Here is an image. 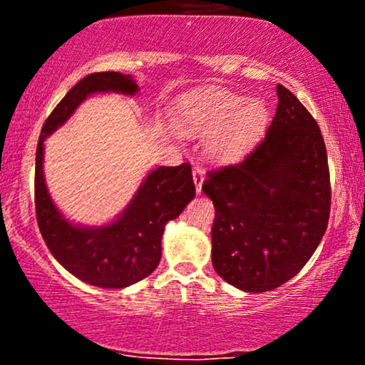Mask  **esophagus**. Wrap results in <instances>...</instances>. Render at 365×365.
Instances as JSON below:
<instances>
[{"instance_id": "1", "label": "esophagus", "mask_w": 365, "mask_h": 365, "mask_svg": "<svg viewBox=\"0 0 365 365\" xmlns=\"http://www.w3.org/2000/svg\"><path fill=\"white\" fill-rule=\"evenodd\" d=\"M192 177H194L197 194H200V192H202V183H204V171L199 170V168H195L194 173H192Z\"/></svg>"}]
</instances>
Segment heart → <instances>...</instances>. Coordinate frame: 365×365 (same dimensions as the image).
Instances as JSON below:
<instances>
[{
    "label": "heart",
    "instance_id": "obj_1",
    "mask_svg": "<svg viewBox=\"0 0 365 365\" xmlns=\"http://www.w3.org/2000/svg\"><path fill=\"white\" fill-rule=\"evenodd\" d=\"M269 121L266 103L245 101L223 91L190 94L180 103L177 125L192 137H207L206 156L220 165L242 159L259 140Z\"/></svg>",
    "mask_w": 365,
    "mask_h": 365
}]
</instances>
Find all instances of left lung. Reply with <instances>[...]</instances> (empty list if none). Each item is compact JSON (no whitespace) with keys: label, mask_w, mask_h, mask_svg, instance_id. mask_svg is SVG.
Wrapping results in <instances>:
<instances>
[{"label":"left lung","mask_w":365,"mask_h":365,"mask_svg":"<svg viewBox=\"0 0 365 365\" xmlns=\"http://www.w3.org/2000/svg\"><path fill=\"white\" fill-rule=\"evenodd\" d=\"M266 137L244 161L211 171L212 266L238 290L282 287L316 252L331 207L328 154L316 120L287 87Z\"/></svg>","instance_id":"8db88e82"}]
</instances>
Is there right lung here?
I'll return each mask as SVG.
<instances>
[{
  "mask_svg": "<svg viewBox=\"0 0 365 365\" xmlns=\"http://www.w3.org/2000/svg\"><path fill=\"white\" fill-rule=\"evenodd\" d=\"M106 92L132 98L139 86L132 75L91 73L66 92L44 121L36 153V216L49 252L68 273L92 287L125 288L156 269L165 226L194 199L195 185L188 163L159 166L149 171L127 207L110 223L83 226L65 217L46 187L44 140L65 125L87 98Z\"/></svg>",
  "mask_w": 365,
  "mask_h": 365,
  "instance_id": "right-lung-1",
  "label": "right lung"
}]
</instances>
